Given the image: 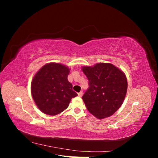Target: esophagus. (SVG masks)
Returning a JSON list of instances; mask_svg holds the SVG:
<instances>
[{
	"label": "esophagus",
	"mask_w": 158,
	"mask_h": 158,
	"mask_svg": "<svg viewBox=\"0 0 158 158\" xmlns=\"http://www.w3.org/2000/svg\"><path fill=\"white\" fill-rule=\"evenodd\" d=\"M78 95L79 97H82V95H83V92H82V91H81V92L78 93Z\"/></svg>",
	"instance_id": "esophagus-1"
}]
</instances>
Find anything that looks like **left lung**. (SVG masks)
I'll list each match as a JSON object with an SVG mask.
<instances>
[{
  "label": "left lung",
  "mask_w": 158,
  "mask_h": 158,
  "mask_svg": "<svg viewBox=\"0 0 158 158\" xmlns=\"http://www.w3.org/2000/svg\"><path fill=\"white\" fill-rule=\"evenodd\" d=\"M89 88L82 96L88 111L98 118L111 116L121 106L127 91V80L123 71L110 63L84 66Z\"/></svg>",
  "instance_id": "8db88e82"
}]
</instances>
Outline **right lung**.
Here are the masks:
<instances>
[{
    "label": "right lung",
    "instance_id": "add662e5",
    "mask_svg": "<svg viewBox=\"0 0 158 158\" xmlns=\"http://www.w3.org/2000/svg\"><path fill=\"white\" fill-rule=\"evenodd\" d=\"M69 69L59 63L44 65L33 77L31 90L33 100L41 111L49 115L63 112L72 98L78 94L68 81Z\"/></svg>",
    "mask_w": 158,
    "mask_h": 158
}]
</instances>
